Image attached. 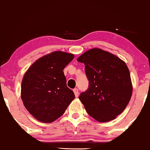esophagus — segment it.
Instances as JSON below:
<instances>
[{
	"label": "esophagus",
	"mask_w": 150,
	"mask_h": 150,
	"mask_svg": "<svg viewBox=\"0 0 150 150\" xmlns=\"http://www.w3.org/2000/svg\"><path fill=\"white\" fill-rule=\"evenodd\" d=\"M74 93L76 97L77 98L78 96H79V89H78L77 88H76V89H74Z\"/></svg>",
	"instance_id": "34e87169"
}]
</instances>
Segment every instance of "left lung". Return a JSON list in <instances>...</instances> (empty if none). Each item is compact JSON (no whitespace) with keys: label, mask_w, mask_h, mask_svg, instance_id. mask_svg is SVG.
<instances>
[{"label":"left lung","mask_w":150,"mask_h":150,"mask_svg":"<svg viewBox=\"0 0 150 150\" xmlns=\"http://www.w3.org/2000/svg\"><path fill=\"white\" fill-rule=\"evenodd\" d=\"M85 65L89 87L79 99L87 113L100 122H109L124 111L130 102L132 86L125 62L111 53L93 48L78 58Z\"/></svg>","instance_id":"obj_1"}]
</instances>
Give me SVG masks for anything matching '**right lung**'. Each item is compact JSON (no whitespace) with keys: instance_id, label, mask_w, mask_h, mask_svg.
Masks as SVG:
<instances>
[{"instance_id":"right-lung-1","label":"right lung","mask_w":150,"mask_h":150,"mask_svg":"<svg viewBox=\"0 0 150 150\" xmlns=\"http://www.w3.org/2000/svg\"><path fill=\"white\" fill-rule=\"evenodd\" d=\"M74 56L55 51L37 60L24 74L21 98L28 112L36 120L50 123L64 113L75 98L67 87L63 70Z\"/></svg>"}]
</instances>
